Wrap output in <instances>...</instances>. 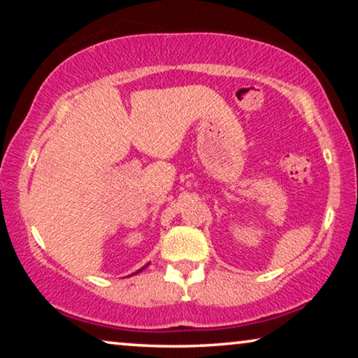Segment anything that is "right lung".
I'll return each mask as SVG.
<instances>
[{
    "mask_svg": "<svg viewBox=\"0 0 358 358\" xmlns=\"http://www.w3.org/2000/svg\"><path fill=\"white\" fill-rule=\"evenodd\" d=\"M146 266H148V264H146ZM146 266H145V267H146ZM145 267H141V268H140V271H138V272H141V271H143V268H145ZM138 272H136V273H138Z\"/></svg>",
    "mask_w": 358,
    "mask_h": 358,
    "instance_id": "add662e5",
    "label": "right lung"
}]
</instances>
